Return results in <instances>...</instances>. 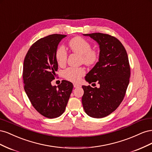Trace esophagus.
<instances>
[{
  "mask_svg": "<svg viewBox=\"0 0 152 152\" xmlns=\"http://www.w3.org/2000/svg\"><path fill=\"white\" fill-rule=\"evenodd\" d=\"M80 84H73V87H80Z\"/></svg>",
  "mask_w": 152,
  "mask_h": 152,
  "instance_id": "1",
  "label": "esophagus"
}]
</instances>
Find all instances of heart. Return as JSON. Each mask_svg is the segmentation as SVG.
Returning a JSON list of instances; mask_svg holds the SVG:
<instances>
[{
	"label": "heart",
	"mask_w": 152,
	"mask_h": 152,
	"mask_svg": "<svg viewBox=\"0 0 152 152\" xmlns=\"http://www.w3.org/2000/svg\"><path fill=\"white\" fill-rule=\"evenodd\" d=\"M69 48L72 52L80 56V61L87 66H93L97 63L99 58V51L96 49L91 48V44L89 40L82 37H75L68 42ZM67 53L65 49L61 46L58 48L55 54L58 65L63 66L66 64L67 60ZM85 74L84 68H68L63 72V76L68 80L78 82Z\"/></svg>",
	"instance_id": "b5f03b06"
}]
</instances>
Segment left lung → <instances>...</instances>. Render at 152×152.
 Masks as SVG:
<instances>
[{
  "instance_id": "8db88e82",
  "label": "left lung",
  "mask_w": 152,
  "mask_h": 152,
  "mask_svg": "<svg viewBox=\"0 0 152 152\" xmlns=\"http://www.w3.org/2000/svg\"><path fill=\"white\" fill-rule=\"evenodd\" d=\"M84 35L99 45V61L86 76L89 84L97 82L99 87L82 86V103L89 116L103 118L114 112L124 99L129 83V63L126 49L115 37L102 33Z\"/></svg>"
}]
</instances>
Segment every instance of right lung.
Masks as SVG:
<instances>
[{"mask_svg": "<svg viewBox=\"0 0 152 152\" xmlns=\"http://www.w3.org/2000/svg\"><path fill=\"white\" fill-rule=\"evenodd\" d=\"M66 35L53 34L32 44L23 63L24 89L32 106L45 117H58L65 112L73 89L72 82L63 80L58 87L51 85L58 65V45Z\"/></svg>", "mask_w": 152, "mask_h": 152, "instance_id": "1", "label": "right lung"}]
</instances>
